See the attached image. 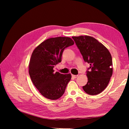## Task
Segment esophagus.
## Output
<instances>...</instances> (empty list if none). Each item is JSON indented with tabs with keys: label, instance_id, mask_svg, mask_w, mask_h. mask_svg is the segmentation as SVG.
<instances>
[{
	"label": "esophagus",
	"instance_id": "1",
	"mask_svg": "<svg viewBox=\"0 0 129 129\" xmlns=\"http://www.w3.org/2000/svg\"><path fill=\"white\" fill-rule=\"evenodd\" d=\"M72 76L73 78H74V79H75V78H76V77L78 76V75H72Z\"/></svg>",
	"mask_w": 129,
	"mask_h": 129
}]
</instances>
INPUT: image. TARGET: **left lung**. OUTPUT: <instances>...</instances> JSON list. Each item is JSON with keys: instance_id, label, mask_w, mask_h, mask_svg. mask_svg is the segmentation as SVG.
<instances>
[{"instance_id": "8db88e82", "label": "left lung", "mask_w": 129, "mask_h": 129, "mask_svg": "<svg viewBox=\"0 0 129 129\" xmlns=\"http://www.w3.org/2000/svg\"><path fill=\"white\" fill-rule=\"evenodd\" d=\"M85 62L88 82L83 86L89 95L99 94L106 88L112 74V57L108 49L96 39L87 36L73 37Z\"/></svg>"}]
</instances>
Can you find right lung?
<instances>
[{
	"label": "right lung",
	"instance_id": "add662e5",
	"mask_svg": "<svg viewBox=\"0 0 129 129\" xmlns=\"http://www.w3.org/2000/svg\"><path fill=\"white\" fill-rule=\"evenodd\" d=\"M74 44L68 37L46 40L35 48L29 64V74L34 86L46 98L55 100L63 95L71 74L54 72V67L61 62L64 49Z\"/></svg>",
	"mask_w": 129,
	"mask_h": 129
}]
</instances>
